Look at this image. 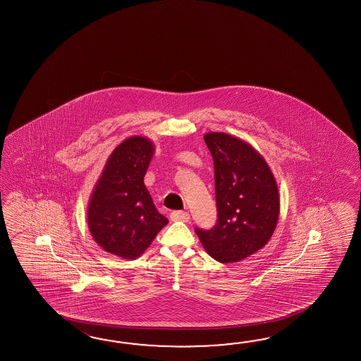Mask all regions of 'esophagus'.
I'll list each match as a JSON object with an SVG mask.
<instances>
[{
	"label": "esophagus",
	"mask_w": 361,
	"mask_h": 361,
	"mask_svg": "<svg viewBox=\"0 0 361 361\" xmlns=\"http://www.w3.org/2000/svg\"><path fill=\"white\" fill-rule=\"evenodd\" d=\"M170 219L171 221H180V222H188L191 219L190 214L187 212H180V210H176L170 213Z\"/></svg>",
	"instance_id": "obj_1"
}]
</instances>
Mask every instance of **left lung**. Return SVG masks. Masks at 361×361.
I'll return each instance as SVG.
<instances>
[{"label":"left lung","mask_w":361,"mask_h":361,"mask_svg":"<svg viewBox=\"0 0 361 361\" xmlns=\"http://www.w3.org/2000/svg\"><path fill=\"white\" fill-rule=\"evenodd\" d=\"M204 140L214 162L216 223L196 227L201 244L221 263L245 259L269 243L279 219V191L269 165L253 147L223 133Z\"/></svg>","instance_id":"1"}]
</instances>
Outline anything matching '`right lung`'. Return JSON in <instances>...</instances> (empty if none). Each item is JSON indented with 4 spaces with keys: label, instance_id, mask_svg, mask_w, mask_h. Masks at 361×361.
<instances>
[{
    "label": "right lung",
    "instance_id": "add662e5",
    "mask_svg": "<svg viewBox=\"0 0 361 361\" xmlns=\"http://www.w3.org/2000/svg\"><path fill=\"white\" fill-rule=\"evenodd\" d=\"M154 145L143 137L123 140L109 156L92 192L87 222L106 252L135 259L168 224L143 183Z\"/></svg>",
    "mask_w": 361,
    "mask_h": 361
}]
</instances>
